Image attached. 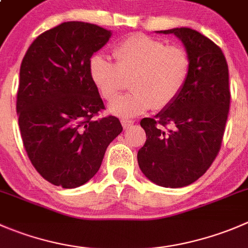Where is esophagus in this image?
<instances>
[{
    "mask_svg": "<svg viewBox=\"0 0 248 248\" xmlns=\"http://www.w3.org/2000/svg\"><path fill=\"white\" fill-rule=\"evenodd\" d=\"M121 124H122V127H124V129H128L133 126L134 121H132V120H121Z\"/></svg>",
    "mask_w": 248,
    "mask_h": 248,
    "instance_id": "obj_1",
    "label": "esophagus"
}]
</instances>
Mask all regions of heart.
I'll use <instances>...</instances> for the list:
<instances>
[{
  "instance_id": "obj_1",
  "label": "heart",
  "mask_w": 248,
  "mask_h": 248,
  "mask_svg": "<svg viewBox=\"0 0 248 248\" xmlns=\"http://www.w3.org/2000/svg\"><path fill=\"white\" fill-rule=\"evenodd\" d=\"M115 64L103 55L90 62L92 82L105 100H112L129 78L132 92L121 95L110 105L120 117H133L149 108L162 110L182 93L190 76L191 59L180 46L136 33L115 46Z\"/></svg>"
}]
</instances>
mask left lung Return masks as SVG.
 Here are the masks:
<instances>
[{"instance_id":"obj_1","label":"left lung","mask_w":248,"mask_h":248,"mask_svg":"<svg viewBox=\"0 0 248 248\" xmlns=\"http://www.w3.org/2000/svg\"><path fill=\"white\" fill-rule=\"evenodd\" d=\"M188 50L191 70L177 99L154 119L140 121L146 141L138 165L149 180L165 188H182L198 180L219 153L230 105L229 70L222 49L199 31L175 28Z\"/></svg>"}]
</instances>
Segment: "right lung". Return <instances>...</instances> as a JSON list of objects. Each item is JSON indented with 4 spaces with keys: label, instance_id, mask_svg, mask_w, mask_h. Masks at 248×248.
<instances>
[{
    "label": "right lung",
    "instance_id": "add662e5",
    "mask_svg": "<svg viewBox=\"0 0 248 248\" xmlns=\"http://www.w3.org/2000/svg\"><path fill=\"white\" fill-rule=\"evenodd\" d=\"M110 36L94 24L66 21L41 33L21 62L16 114L24 148L57 186L78 188L94 177L122 132L117 117L95 119L104 103L90 76L91 57Z\"/></svg>",
    "mask_w": 248,
    "mask_h": 248
}]
</instances>
